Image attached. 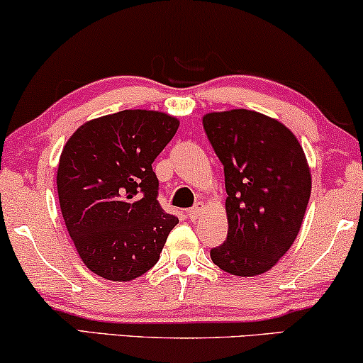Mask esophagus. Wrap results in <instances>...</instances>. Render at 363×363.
<instances>
[{
  "label": "esophagus",
  "instance_id": "esophagus-1",
  "mask_svg": "<svg viewBox=\"0 0 363 363\" xmlns=\"http://www.w3.org/2000/svg\"><path fill=\"white\" fill-rule=\"evenodd\" d=\"M201 210H203V203L198 201V203H195V205H193V206L190 208V210L186 211V215H188V218H190L191 221H196L198 218H200Z\"/></svg>",
  "mask_w": 363,
  "mask_h": 363
}]
</instances>
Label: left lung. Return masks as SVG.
<instances>
[{
    "mask_svg": "<svg viewBox=\"0 0 363 363\" xmlns=\"http://www.w3.org/2000/svg\"><path fill=\"white\" fill-rule=\"evenodd\" d=\"M225 168L226 241L210 251L235 276L269 271L294 242L311 198L304 150L289 128L262 113L236 108L203 117Z\"/></svg>",
    "mask_w": 363,
    "mask_h": 363,
    "instance_id": "left-lung-1",
    "label": "left lung"
}]
</instances>
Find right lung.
I'll return each instance as SVG.
<instances>
[{"label":"right lung","mask_w":363,"mask_h":363,"mask_svg":"<svg viewBox=\"0 0 363 363\" xmlns=\"http://www.w3.org/2000/svg\"><path fill=\"white\" fill-rule=\"evenodd\" d=\"M175 117L122 111L86 122L62 148L57 195L84 264L108 281H132L157 264L178 223L158 203L152 163L178 130Z\"/></svg>","instance_id":"1"}]
</instances>
